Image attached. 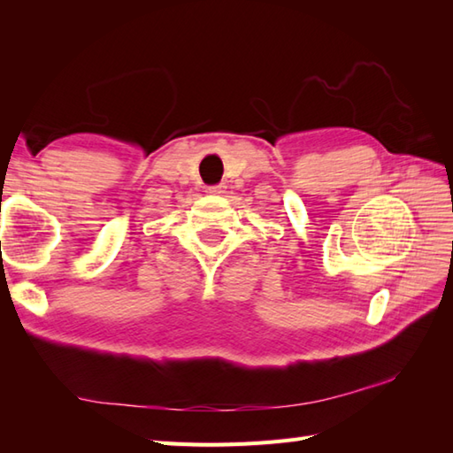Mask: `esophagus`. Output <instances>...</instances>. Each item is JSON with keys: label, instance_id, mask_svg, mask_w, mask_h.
<instances>
[{"label": "esophagus", "instance_id": "1", "mask_svg": "<svg viewBox=\"0 0 453 453\" xmlns=\"http://www.w3.org/2000/svg\"><path fill=\"white\" fill-rule=\"evenodd\" d=\"M210 195H224L226 192V185H216V187H208Z\"/></svg>", "mask_w": 453, "mask_h": 453}]
</instances>
